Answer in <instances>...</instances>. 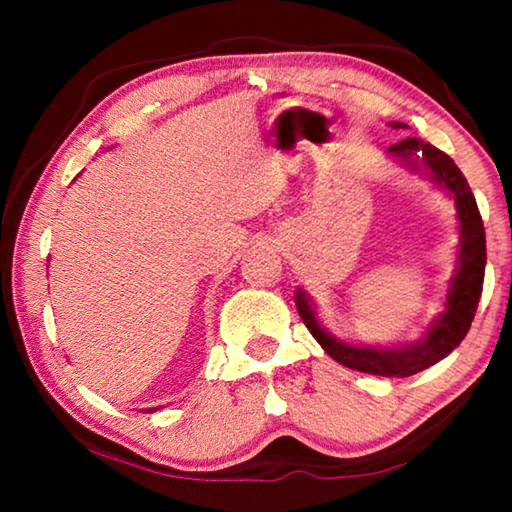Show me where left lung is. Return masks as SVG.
Here are the masks:
<instances>
[{"label":"left lung","mask_w":512,"mask_h":512,"mask_svg":"<svg viewBox=\"0 0 512 512\" xmlns=\"http://www.w3.org/2000/svg\"><path fill=\"white\" fill-rule=\"evenodd\" d=\"M391 126L406 128V124H400V121H393ZM388 151L395 158L409 164L411 169H418V162H422L433 183L445 187L454 196L456 214L458 221H461V248H458V268L456 275L452 277L445 311L433 320L429 332L418 343L402 345V348H359V345L343 343L334 339V336H329L320 327L309 296L300 289L296 293V309L311 336L323 345V350L334 361H339L352 370L368 372V375L411 377L415 372L445 359L449 352L461 345L465 334L470 332L483 291L485 230L472 189L467 185L461 169L456 167L447 153L420 140V137L402 140L400 144H393Z\"/></svg>","instance_id":"8db88e82"}]
</instances>
